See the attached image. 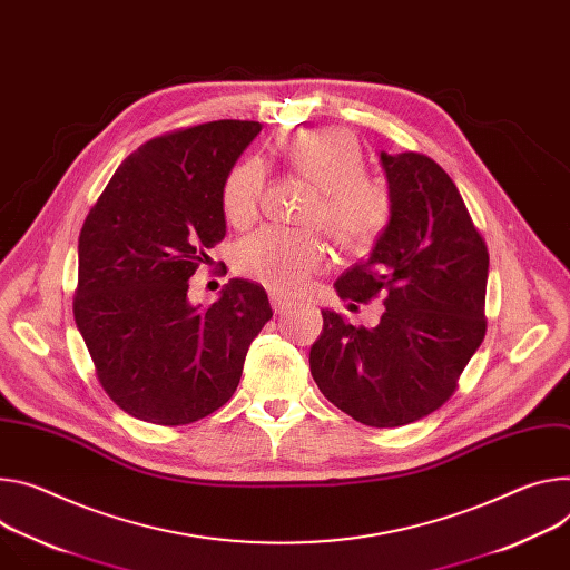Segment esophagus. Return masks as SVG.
Returning a JSON list of instances; mask_svg holds the SVG:
<instances>
[{
	"instance_id": "esophagus-1",
	"label": "esophagus",
	"mask_w": 570,
	"mask_h": 570,
	"mask_svg": "<svg viewBox=\"0 0 570 570\" xmlns=\"http://www.w3.org/2000/svg\"><path fill=\"white\" fill-rule=\"evenodd\" d=\"M271 304H273V312H275V314H286L288 308L293 306L288 299H284V297H279V295H271Z\"/></svg>"
}]
</instances>
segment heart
Instances as JSON below:
<instances>
[{
  "instance_id": "heart-1",
  "label": "heart",
  "mask_w": 570,
  "mask_h": 570,
  "mask_svg": "<svg viewBox=\"0 0 570 570\" xmlns=\"http://www.w3.org/2000/svg\"><path fill=\"white\" fill-rule=\"evenodd\" d=\"M279 154L293 175L318 188L304 223L321 225L341 249L354 254L382 238L393 218V197L384 181L364 175V151L350 131H297L279 142ZM266 181V168L256 159L229 170L223 184V214L229 225L243 229L258 218ZM327 264L330 249L314 229L264 227L243 238L234 252V266L243 277L286 297L302 293Z\"/></svg>"
}]
</instances>
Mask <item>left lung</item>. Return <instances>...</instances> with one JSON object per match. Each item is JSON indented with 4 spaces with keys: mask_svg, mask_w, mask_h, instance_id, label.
Returning a JSON list of instances; mask_svg holds the SVG:
<instances>
[{
    "mask_svg": "<svg viewBox=\"0 0 570 570\" xmlns=\"http://www.w3.org/2000/svg\"><path fill=\"white\" fill-rule=\"evenodd\" d=\"M380 161L393 197L391 225L371 256L334 284L350 302L386 297L380 325L354 327L323 308L308 366L347 416L400 428L436 411L482 345L489 249L436 161L419 151H382Z\"/></svg>",
    "mask_w": 570,
    "mask_h": 570,
    "instance_id": "obj_1",
    "label": "left lung"
}]
</instances>
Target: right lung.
<instances>
[{
	"label": "right lung",
	"instance_id": "right-lung-1",
	"mask_svg": "<svg viewBox=\"0 0 570 570\" xmlns=\"http://www.w3.org/2000/svg\"><path fill=\"white\" fill-rule=\"evenodd\" d=\"M258 131L218 120L151 138L86 216L75 321L101 389L138 421L188 425L220 409L273 318L249 279L225 284L212 306L188 299V279L227 232L223 184Z\"/></svg>",
	"mask_w": 570,
	"mask_h": 570
}]
</instances>
